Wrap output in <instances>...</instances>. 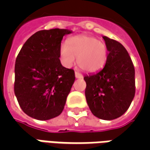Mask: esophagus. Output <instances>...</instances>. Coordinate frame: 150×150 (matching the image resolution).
I'll use <instances>...</instances> for the list:
<instances>
[{"instance_id": "esophagus-1", "label": "esophagus", "mask_w": 150, "mask_h": 150, "mask_svg": "<svg viewBox=\"0 0 150 150\" xmlns=\"http://www.w3.org/2000/svg\"><path fill=\"white\" fill-rule=\"evenodd\" d=\"M75 78H76V79H82V78H83V75H82L80 73H79V72H77V71L75 72Z\"/></svg>"}]
</instances>
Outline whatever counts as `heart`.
Returning <instances> with one entry per match:
<instances>
[{"label": "heart", "mask_w": 150, "mask_h": 150, "mask_svg": "<svg viewBox=\"0 0 150 150\" xmlns=\"http://www.w3.org/2000/svg\"><path fill=\"white\" fill-rule=\"evenodd\" d=\"M106 44L89 35H77L69 38L67 44L59 48L62 64L70 67L77 58L79 67L83 71L93 73L100 71L108 59Z\"/></svg>", "instance_id": "1"}]
</instances>
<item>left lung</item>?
<instances>
[{
  "mask_svg": "<svg viewBox=\"0 0 150 150\" xmlns=\"http://www.w3.org/2000/svg\"><path fill=\"white\" fill-rule=\"evenodd\" d=\"M108 47V59L104 68L84 76L85 96L95 116L111 120L128 110L135 96V69L122 44L103 37Z\"/></svg>",
  "mask_w": 150,
  "mask_h": 150,
  "instance_id": "left-lung-1",
  "label": "left lung"
}]
</instances>
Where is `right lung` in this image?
I'll return each mask as SVG.
<instances>
[{
  "label": "right lung",
  "mask_w": 150,
  "mask_h": 150,
  "mask_svg": "<svg viewBox=\"0 0 150 150\" xmlns=\"http://www.w3.org/2000/svg\"><path fill=\"white\" fill-rule=\"evenodd\" d=\"M67 29L40 30L25 42L15 62L14 93L26 115L47 120L62 113L75 82V72L62 67L59 48Z\"/></svg>",
  "instance_id": "right-lung-1"
}]
</instances>
